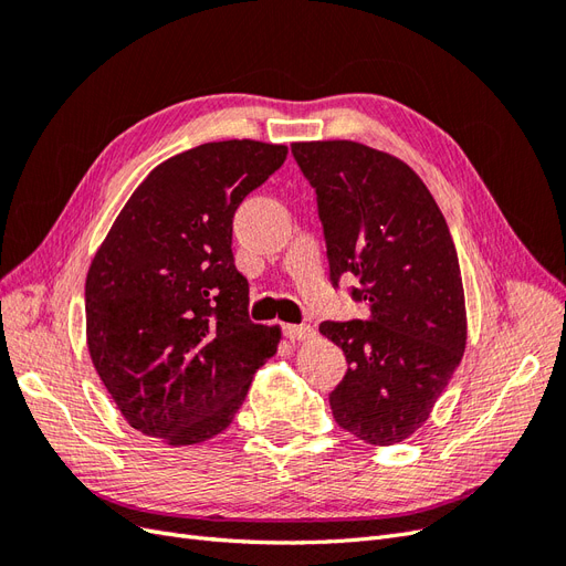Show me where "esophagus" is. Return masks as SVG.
<instances>
[{"label": "esophagus", "instance_id": "obj_1", "mask_svg": "<svg viewBox=\"0 0 566 566\" xmlns=\"http://www.w3.org/2000/svg\"><path fill=\"white\" fill-rule=\"evenodd\" d=\"M285 337L293 339V342H310L316 337V331L312 325H285Z\"/></svg>", "mask_w": 566, "mask_h": 566}]
</instances>
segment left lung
Instances as JSON below:
<instances>
[{"label":"left lung","mask_w":566,"mask_h":566,"mask_svg":"<svg viewBox=\"0 0 566 566\" xmlns=\"http://www.w3.org/2000/svg\"><path fill=\"white\" fill-rule=\"evenodd\" d=\"M316 188L331 279L354 273L368 321H323L349 368L331 394L342 430L391 447L430 418L468 345L453 238L430 188L403 160L358 142L290 146Z\"/></svg>","instance_id":"left-lung-1"}]
</instances>
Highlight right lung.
I'll use <instances>...</instances> for the list:
<instances>
[{
  "instance_id": "obj_1",
  "label": "right lung",
  "mask_w": 566,
  "mask_h": 566,
  "mask_svg": "<svg viewBox=\"0 0 566 566\" xmlns=\"http://www.w3.org/2000/svg\"><path fill=\"white\" fill-rule=\"evenodd\" d=\"M287 156L252 139L202 144L136 186L84 285L87 347L123 418L169 447L224 432L281 325L248 318L233 214Z\"/></svg>"
}]
</instances>
